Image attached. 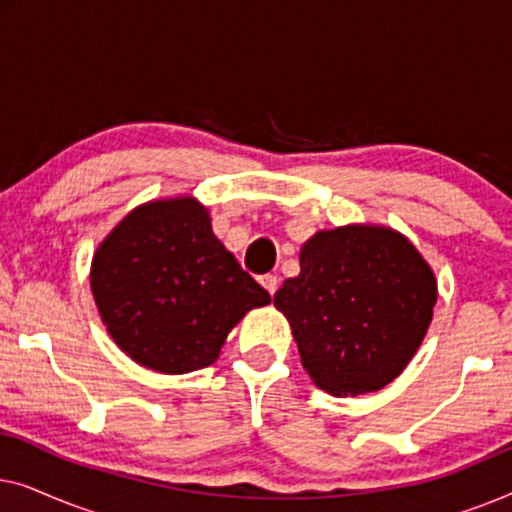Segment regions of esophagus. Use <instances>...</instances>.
<instances>
[{
  "instance_id": "esophagus-1",
  "label": "esophagus",
  "mask_w": 512,
  "mask_h": 512,
  "mask_svg": "<svg viewBox=\"0 0 512 512\" xmlns=\"http://www.w3.org/2000/svg\"><path fill=\"white\" fill-rule=\"evenodd\" d=\"M261 284H263V289L270 293V296H275L277 286H279V279H277V275H263L261 277Z\"/></svg>"
}]
</instances>
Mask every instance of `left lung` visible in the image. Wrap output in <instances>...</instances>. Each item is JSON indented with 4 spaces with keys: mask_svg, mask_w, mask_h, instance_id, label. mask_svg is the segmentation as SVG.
Wrapping results in <instances>:
<instances>
[{
    "mask_svg": "<svg viewBox=\"0 0 512 512\" xmlns=\"http://www.w3.org/2000/svg\"><path fill=\"white\" fill-rule=\"evenodd\" d=\"M436 277L408 237L384 226L319 230L300 249V275L275 293L300 361L333 396L387 387L429 331Z\"/></svg>",
    "mask_w": 512,
    "mask_h": 512,
    "instance_id": "1",
    "label": "left lung"
}]
</instances>
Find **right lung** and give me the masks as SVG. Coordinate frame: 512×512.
Wrapping results in <instances>:
<instances>
[{"label": "right lung", "mask_w": 512, "mask_h": 512, "mask_svg": "<svg viewBox=\"0 0 512 512\" xmlns=\"http://www.w3.org/2000/svg\"><path fill=\"white\" fill-rule=\"evenodd\" d=\"M90 289L116 345L167 375L212 366L237 321L270 303L188 195L132 209L97 247Z\"/></svg>", "instance_id": "1"}]
</instances>
